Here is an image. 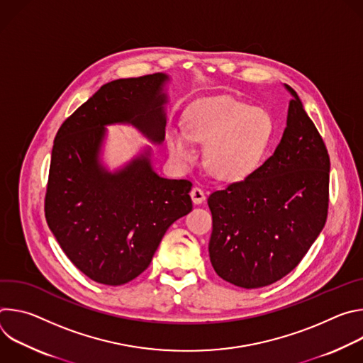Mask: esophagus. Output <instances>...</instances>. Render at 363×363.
I'll use <instances>...</instances> for the list:
<instances>
[{
    "label": "esophagus",
    "mask_w": 363,
    "mask_h": 363,
    "mask_svg": "<svg viewBox=\"0 0 363 363\" xmlns=\"http://www.w3.org/2000/svg\"><path fill=\"white\" fill-rule=\"evenodd\" d=\"M191 198L194 203H202L205 201V192L199 186H194L191 189Z\"/></svg>",
    "instance_id": "esophagus-1"
}]
</instances>
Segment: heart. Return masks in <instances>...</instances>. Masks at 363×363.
<instances>
[{"instance_id": "1", "label": "heart", "mask_w": 363, "mask_h": 363, "mask_svg": "<svg viewBox=\"0 0 363 363\" xmlns=\"http://www.w3.org/2000/svg\"><path fill=\"white\" fill-rule=\"evenodd\" d=\"M273 138L270 115L235 99H218L196 108L185 119V135L169 136L175 161L191 162L194 143L205 145L203 161L208 171L224 181H238L263 162Z\"/></svg>"}]
</instances>
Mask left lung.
<instances>
[{
	"label": "left lung",
	"mask_w": 363,
	"mask_h": 363,
	"mask_svg": "<svg viewBox=\"0 0 363 363\" xmlns=\"http://www.w3.org/2000/svg\"><path fill=\"white\" fill-rule=\"evenodd\" d=\"M287 89V128L274 153L208 196L211 264L242 289L273 284L296 269L328 218L329 153L297 93Z\"/></svg>",
	"instance_id": "left-lung-1"
}]
</instances>
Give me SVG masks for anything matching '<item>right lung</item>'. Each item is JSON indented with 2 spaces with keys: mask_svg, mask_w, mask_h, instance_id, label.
Here are the masks:
<instances>
[{
  "mask_svg": "<svg viewBox=\"0 0 363 363\" xmlns=\"http://www.w3.org/2000/svg\"><path fill=\"white\" fill-rule=\"evenodd\" d=\"M167 79L155 73L103 84L56 135L45 220L70 262L93 281L121 286L138 277L171 224L192 210V182L158 177L146 157L113 175L97 165L105 125L129 122L164 140Z\"/></svg>",
  "mask_w": 363,
  "mask_h": 363,
  "instance_id": "1",
  "label": "right lung"
}]
</instances>
